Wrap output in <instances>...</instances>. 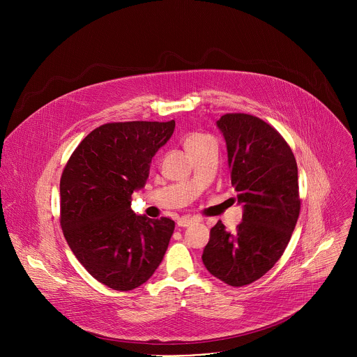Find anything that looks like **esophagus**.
<instances>
[{
	"label": "esophagus",
	"instance_id": "obj_1",
	"mask_svg": "<svg viewBox=\"0 0 357 357\" xmlns=\"http://www.w3.org/2000/svg\"><path fill=\"white\" fill-rule=\"evenodd\" d=\"M193 222H196V219L189 218V216H183V218H181V219L178 220V226H179V227H188V226H190Z\"/></svg>",
	"mask_w": 357,
	"mask_h": 357
}]
</instances>
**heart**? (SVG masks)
<instances>
[{
  "mask_svg": "<svg viewBox=\"0 0 357 357\" xmlns=\"http://www.w3.org/2000/svg\"><path fill=\"white\" fill-rule=\"evenodd\" d=\"M206 138H209V137L205 135V134L192 132V134H189V135L185 138V148H188V146H190V145H195V144H197V142H200V141H203V139H206Z\"/></svg>",
  "mask_w": 357,
  "mask_h": 357,
  "instance_id": "heart-1",
  "label": "heart"
}]
</instances>
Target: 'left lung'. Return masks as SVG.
Listing matches in <instances>:
<instances>
[{"instance_id":"left-lung-1","label":"left lung","mask_w":357,"mask_h":357,"mask_svg":"<svg viewBox=\"0 0 357 357\" xmlns=\"http://www.w3.org/2000/svg\"><path fill=\"white\" fill-rule=\"evenodd\" d=\"M218 127L244 212L233 233L222 220L212 227L202 260L220 281L243 287L270 271L288 245L301 211L298 168L284 137L261 119L227 113Z\"/></svg>"}]
</instances>
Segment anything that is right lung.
<instances>
[{
  "label": "right lung",
  "instance_id": "right-lung-1",
  "mask_svg": "<svg viewBox=\"0 0 357 357\" xmlns=\"http://www.w3.org/2000/svg\"><path fill=\"white\" fill-rule=\"evenodd\" d=\"M175 121L107 123L76 146L61 178V226L80 264L98 282L131 291L151 278L168 248L175 222L131 211L155 152Z\"/></svg>",
  "mask_w": 357,
  "mask_h": 357
}]
</instances>
